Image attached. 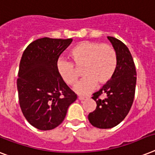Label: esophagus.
Here are the masks:
<instances>
[{
  "label": "esophagus",
  "mask_w": 155,
  "mask_h": 155,
  "mask_svg": "<svg viewBox=\"0 0 155 155\" xmlns=\"http://www.w3.org/2000/svg\"><path fill=\"white\" fill-rule=\"evenodd\" d=\"M78 99H80V100H84V99H87V96H82V95H80V96L78 97Z\"/></svg>",
  "instance_id": "esophagus-1"
}]
</instances>
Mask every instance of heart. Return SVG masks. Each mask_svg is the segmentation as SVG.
<instances>
[{"instance_id": "b5f03b06", "label": "heart", "mask_w": 155, "mask_h": 155, "mask_svg": "<svg viewBox=\"0 0 155 155\" xmlns=\"http://www.w3.org/2000/svg\"><path fill=\"white\" fill-rule=\"evenodd\" d=\"M73 64L64 60H58L59 75L68 85H74L79 79L77 68H83L84 77L78 83L74 90L80 95L92 91L97 84L101 86L111 80L117 68V54L112 46L91 41L79 43L68 54Z\"/></svg>"}]
</instances>
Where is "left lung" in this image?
Segmentation results:
<instances>
[{"label": "left lung", "mask_w": 155, "mask_h": 155, "mask_svg": "<svg viewBox=\"0 0 155 155\" xmlns=\"http://www.w3.org/2000/svg\"><path fill=\"white\" fill-rule=\"evenodd\" d=\"M107 39L116 51V70L111 80L93 94L97 106L88 114L91 124L100 129L114 127L125 119L134 101L136 86V69L128 48L112 36ZM103 95L105 98L101 99Z\"/></svg>", "instance_id": "left-lung-1"}]
</instances>
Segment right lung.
<instances>
[{
  "label": "right lung",
  "mask_w": 155,
  "mask_h": 155,
  "mask_svg": "<svg viewBox=\"0 0 155 155\" xmlns=\"http://www.w3.org/2000/svg\"><path fill=\"white\" fill-rule=\"evenodd\" d=\"M72 39H38L23 52L19 66V104L27 121L41 130H52L62 123L77 95L57 71L60 54Z\"/></svg>",
  "instance_id": "obj_1"
}]
</instances>
